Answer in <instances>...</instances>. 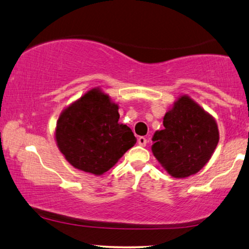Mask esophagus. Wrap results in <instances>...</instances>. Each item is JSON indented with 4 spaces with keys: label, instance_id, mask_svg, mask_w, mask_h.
<instances>
[{
    "label": "esophagus",
    "instance_id": "obj_1",
    "mask_svg": "<svg viewBox=\"0 0 249 249\" xmlns=\"http://www.w3.org/2000/svg\"><path fill=\"white\" fill-rule=\"evenodd\" d=\"M138 143L140 145H142V146H145L146 145V143H148V140H146L144 136H140V138L138 139Z\"/></svg>",
    "mask_w": 249,
    "mask_h": 249
}]
</instances>
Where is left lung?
<instances>
[{"label": "left lung", "mask_w": 249, "mask_h": 249, "mask_svg": "<svg viewBox=\"0 0 249 249\" xmlns=\"http://www.w3.org/2000/svg\"><path fill=\"white\" fill-rule=\"evenodd\" d=\"M163 126L153 135L151 146L161 166L175 178L201 170L219 142L214 118L190 97L181 96L164 115Z\"/></svg>", "instance_id": "8db88e82"}]
</instances>
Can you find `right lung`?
Masks as SVG:
<instances>
[{
	"label": "right lung",
	"mask_w": 249,
	"mask_h": 249,
	"mask_svg": "<svg viewBox=\"0 0 249 249\" xmlns=\"http://www.w3.org/2000/svg\"><path fill=\"white\" fill-rule=\"evenodd\" d=\"M118 106L99 88L63 110L55 138L65 159L76 169L103 175L136 143L127 125L118 123Z\"/></svg>",
	"instance_id": "right-lung-1"
}]
</instances>
